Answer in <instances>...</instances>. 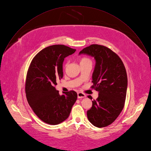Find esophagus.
<instances>
[{
  "mask_svg": "<svg viewBox=\"0 0 151 151\" xmlns=\"http://www.w3.org/2000/svg\"><path fill=\"white\" fill-rule=\"evenodd\" d=\"M77 96H78V98H79V99H82V98H84V97H86V94H84L83 93H81V92L77 93Z\"/></svg>",
  "mask_w": 151,
  "mask_h": 151,
  "instance_id": "esophagus-1",
  "label": "esophagus"
}]
</instances>
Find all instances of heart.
Instances as JSON below:
<instances>
[{
    "instance_id": "heart-1",
    "label": "heart",
    "mask_w": 151,
    "mask_h": 151,
    "mask_svg": "<svg viewBox=\"0 0 151 151\" xmlns=\"http://www.w3.org/2000/svg\"><path fill=\"white\" fill-rule=\"evenodd\" d=\"M91 63V60L87 57H83L80 60V64L81 63ZM68 65V62L65 64V67H66Z\"/></svg>"
}]
</instances>
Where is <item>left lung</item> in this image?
Masks as SVG:
<instances>
[{"instance_id":"8db88e82","label":"left lung","mask_w":151,"mask_h":151,"mask_svg":"<svg viewBox=\"0 0 151 151\" xmlns=\"http://www.w3.org/2000/svg\"><path fill=\"white\" fill-rule=\"evenodd\" d=\"M82 54L94 57L96 61L91 88L99 92V97L92 101V107L87 112L88 119L97 127L107 126L117 119L124 106L126 68L120 58L105 46L92 44L79 53ZM88 97L92 99L91 96Z\"/></svg>"}]
</instances>
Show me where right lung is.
Here are the masks:
<instances>
[{"label": "right lung", "mask_w": 151, "mask_h": 151, "mask_svg": "<svg viewBox=\"0 0 151 151\" xmlns=\"http://www.w3.org/2000/svg\"><path fill=\"white\" fill-rule=\"evenodd\" d=\"M76 51L64 45L49 46L40 51L29 65L25 81L27 99L35 114L46 123L55 125L66 120L77 100L75 91L60 96L55 89L57 80L63 77L64 58Z\"/></svg>", "instance_id": "obj_1"}]
</instances>
